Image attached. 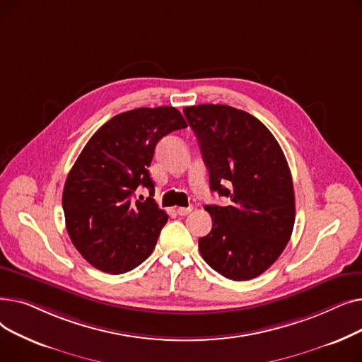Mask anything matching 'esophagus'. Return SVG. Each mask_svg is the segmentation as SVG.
I'll use <instances>...</instances> for the list:
<instances>
[{
	"label": "esophagus",
	"mask_w": 362,
	"mask_h": 362,
	"mask_svg": "<svg viewBox=\"0 0 362 362\" xmlns=\"http://www.w3.org/2000/svg\"><path fill=\"white\" fill-rule=\"evenodd\" d=\"M192 211V206H187V208H185V206H180V208H177L176 210V213L179 214V216H182V217H185V216H187L189 213Z\"/></svg>",
	"instance_id": "esophagus-1"
}]
</instances>
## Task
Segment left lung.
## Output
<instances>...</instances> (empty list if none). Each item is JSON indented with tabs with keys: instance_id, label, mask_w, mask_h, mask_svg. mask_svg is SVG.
Listing matches in <instances>:
<instances>
[{
	"instance_id": "obj_1",
	"label": "left lung",
	"mask_w": 362,
	"mask_h": 362,
	"mask_svg": "<svg viewBox=\"0 0 362 362\" xmlns=\"http://www.w3.org/2000/svg\"><path fill=\"white\" fill-rule=\"evenodd\" d=\"M210 189L230 205H205L213 229L198 240L205 262L221 276L251 280L270 269L295 224L292 175L273 133L250 112L221 104L186 107Z\"/></svg>"
}]
</instances>
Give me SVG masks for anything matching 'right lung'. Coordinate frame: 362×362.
Masks as SVG:
<instances>
[{
    "mask_svg": "<svg viewBox=\"0 0 362 362\" xmlns=\"http://www.w3.org/2000/svg\"><path fill=\"white\" fill-rule=\"evenodd\" d=\"M187 127L175 107L135 108L103 124L69 171L63 191L66 229L95 269L130 272L156 248L168 217L154 201L148 167L158 141ZM150 197L136 199V189Z\"/></svg>",
    "mask_w": 362,
    "mask_h": 362,
    "instance_id": "1",
    "label": "right lung"
}]
</instances>
